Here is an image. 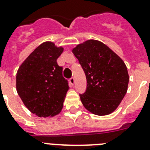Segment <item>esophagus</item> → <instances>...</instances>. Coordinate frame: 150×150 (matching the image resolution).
Masks as SVG:
<instances>
[{"mask_svg":"<svg viewBox=\"0 0 150 150\" xmlns=\"http://www.w3.org/2000/svg\"><path fill=\"white\" fill-rule=\"evenodd\" d=\"M70 83H71V85L74 86V83H75V79H74V77H71V79H70Z\"/></svg>","mask_w":150,"mask_h":150,"instance_id":"esophagus-1","label":"esophagus"}]
</instances>
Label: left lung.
Listing matches in <instances>:
<instances>
[{
    "instance_id": "obj_1",
    "label": "left lung",
    "mask_w": 150,
    "mask_h": 150,
    "mask_svg": "<svg viewBox=\"0 0 150 150\" xmlns=\"http://www.w3.org/2000/svg\"><path fill=\"white\" fill-rule=\"evenodd\" d=\"M86 77V91L79 94L86 109L98 116L111 113L128 89V70L124 62L100 41L88 40L73 50Z\"/></svg>"
}]
</instances>
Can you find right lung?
Masks as SVG:
<instances>
[{
  "label": "right lung",
  "mask_w": 150,
  "mask_h": 150,
  "mask_svg": "<svg viewBox=\"0 0 150 150\" xmlns=\"http://www.w3.org/2000/svg\"><path fill=\"white\" fill-rule=\"evenodd\" d=\"M52 42L40 45L21 64L16 74V90L30 112L39 117L59 114L69 89L63 67L57 59L63 52Z\"/></svg>",
  "instance_id": "right-lung-1"
}]
</instances>
